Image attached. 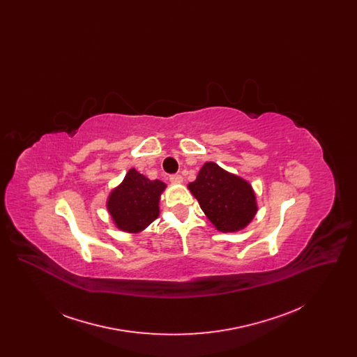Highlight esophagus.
<instances>
[{
    "label": "esophagus",
    "mask_w": 357,
    "mask_h": 357,
    "mask_svg": "<svg viewBox=\"0 0 357 357\" xmlns=\"http://www.w3.org/2000/svg\"><path fill=\"white\" fill-rule=\"evenodd\" d=\"M170 182L171 183H175V185H179V183H182L183 182V178H182V175H171L170 176Z\"/></svg>",
    "instance_id": "obj_1"
}]
</instances>
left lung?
Segmentation results:
<instances>
[{"mask_svg":"<svg viewBox=\"0 0 357 357\" xmlns=\"http://www.w3.org/2000/svg\"><path fill=\"white\" fill-rule=\"evenodd\" d=\"M187 187L208 221L222 233L243 230L258 211L252 185L214 162H206L197 179Z\"/></svg>","mask_w":357,"mask_h":357,"instance_id":"1","label":"left lung"}]
</instances>
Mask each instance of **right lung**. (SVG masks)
<instances>
[{
	"label": "right lung",
	"mask_w": 357,
	"mask_h": 357,
	"mask_svg": "<svg viewBox=\"0 0 357 357\" xmlns=\"http://www.w3.org/2000/svg\"><path fill=\"white\" fill-rule=\"evenodd\" d=\"M166 187L162 181H151L130 169L107 198L105 206L115 226L124 233H142L159 217L160 195Z\"/></svg>",
	"instance_id": "1"
}]
</instances>
